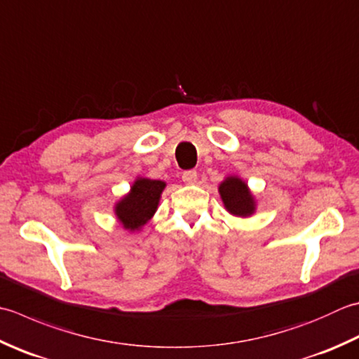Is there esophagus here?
<instances>
[{"label": "esophagus", "mask_w": 359, "mask_h": 359, "mask_svg": "<svg viewBox=\"0 0 359 359\" xmlns=\"http://www.w3.org/2000/svg\"><path fill=\"white\" fill-rule=\"evenodd\" d=\"M182 180L185 182L187 185H194L196 180H198V172L196 171H185L184 174H182Z\"/></svg>", "instance_id": "obj_1"}]
</instances>
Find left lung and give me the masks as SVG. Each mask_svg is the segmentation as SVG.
Here are the masks:
<instances>
[{
    "instance_id": "left-lung-1",
    "label": "left lung",
    "mask_w": 359,
    "mask_h": 359,
    "mask_svg": "<svg viewBox=\"0 0 359 359\" xmlns=\"http://www.w3.org/2000/svg\"><path fill=\"white\" fill-rule=\"evenodd\" d=\"M221 201L230 215L236 217H250L257 210V199L252 194L249 185L240 175H227L219 187Z\"/></svg>"
}]
</instances>
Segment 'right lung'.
<instances>
[{
    "mask_svg": "<svg viewBox=\"0 0 359 359\" xmlns=\"http://www.w3.org/2000/svg\"><path fill=\"white\" fill-rule=\"evenodd\" d=\"M166 187L163 180L137 177L121 199L115 202L114 213L124 230L135 233L156 215L161 193Z\"/></svg>",
    "mask_w": 359,
    "mask_h": 359,
    "instance_id": "obj_1",
    "label": "right lung"
}]
</instances>
